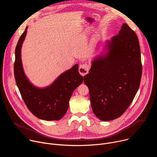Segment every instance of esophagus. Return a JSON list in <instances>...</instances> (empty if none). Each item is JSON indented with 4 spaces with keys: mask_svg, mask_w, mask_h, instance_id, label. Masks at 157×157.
Wrapping results in <instances>:
<instances>
[{
    "mask_svg": "<svg viewBox=\"0 0 157 157\" xmlns=\"http://www.w3.org/2000/svg\"><path fill=\"white\" fill-rule=\"evenodd\" d=\"M89 71V65L87 64H83L79 66V73L81 75L84 76L88 73Z\"/></svg>",
    "mask_w": 157,
    "mask_h": 157,
    "instance_id": "obj_1",
    "label": "esophagus"
}]
</instances>
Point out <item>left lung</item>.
<instances>
[{
    "label": "left lung",
    "mask_w": 157,
    "mask_h": 157,
    "mask_svg": "<svg viewBox=\"0 0 157 157\" xmlns=\"http://www.w3.org/2000/svg\"><path fill=\"white\" fill-rule=\"evenodd\" d=\"M141 76L139 41L124 23L117 35L106 40L103 51L92 60L84 76L96 116L103 121L121 116L135 98Z\"/></svg>",
    "instance_id": "left-lung-1"
}]
</instances>
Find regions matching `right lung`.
I'll list each match as a JSON object with an SVG mask.
<instances>
[{
    "instance_id": "1",
    "label": "right lung",
    "mask_w": 157,
    "mask_h": 157,
    "mask_svg": "<svg viewBox=\"0 0 157 157\" xmlns=\"http://www.w3.org/2000/svg\"><path fill=\"white\" fill-rule=\"evenodd\" d=\"M28 27L20 37L15 52L14 75L22 99L31 113L44 121H58L66 113L69 101L75 89L83 81L78 72V64L61 73L50 85L38 87L33 85L25 74L21 58L22 44Z\"/></svg>"
}]
</instances>
